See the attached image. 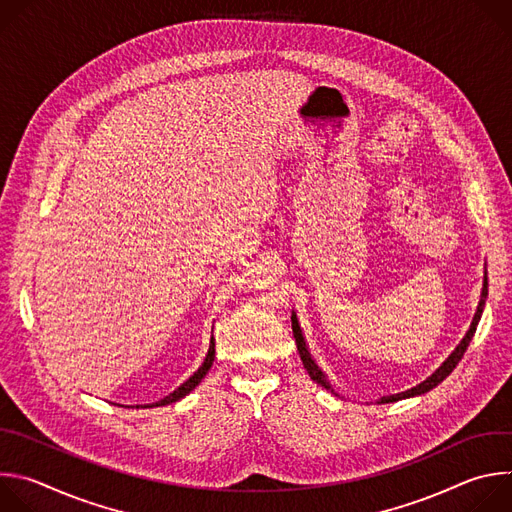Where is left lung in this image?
<instances>
[{
	"instance_id": "obj_1",
	"label": "left lung",
	"mask_w": 512,
	"mask_h": 512,
	"mask_svg": "<svg viewBox=\"0 0 512 512\" xmlns=\"http://www.w3.org/2000/svg\"><path fill=\"white\" fill-rule=\"evenodd\" d=\"M486 298H488V277H486V271H484L482 294H480V302H478L476 314H474V318H472V324H470L466 336H464V338L460 340V344L452 350V354H450V356L440 364V367H437L425 381H421L419 385H415V387H411V389H407V391H403V393H397V395L381 397L377 403H379V405H383V403H395V401H401V399H409V397L423 395V393L435 389L446 377H450V373L458 367V362L462 360L466 348L470 346V342H472V338H474V334H476L478 322H480L482 312H484V306H486ZM291 330H294V338H296V344H298V352H300V358H302V362H304V367H306L310 379L316 381V383H318L320 387H324L326 391L338 395V393L332 389V385H330L326 373L318 367V362L314 360V356H312V352H310V348H308V342H306V336H304V332H302V326H300V320H298V314H296V312H291ZM338 397H340V395H338Z\"/></svg>"
}]
</instances>
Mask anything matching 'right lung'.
<instances>
[{
	"label": "right lung",
	"mask_w": 512,
	"mask_h": 512,
	"mask_svg": "<svg viewBox=\"0 0 512 512\" xmlns=\"http://www.w3.org/2000/svg\"><path fill=\"white\" fill-rule=\"evenodd\" d=\"M212 362H214V336H210V344H208V352H206V358H204V362L200 364L198 367V371L188 379V381H184L176 391H172L168 397H164V399H160V401H156V403H150V405H143V409L145 407H160V405H170V403H176V401H180V399H184L190 391H194L196 387H198V383L206 377V373L210 371V367H212ZM139 407V405H137Z\"/></svg>",
	"instance_id": "add662e5"
}]
</instances>
